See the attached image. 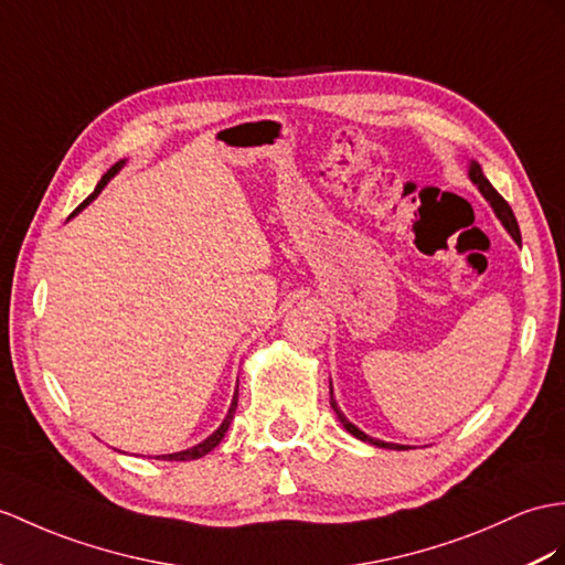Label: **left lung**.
I'll list each match as a JSON object with an SVG mask.
<instances>
[{
	"mask_svg": "<svg viewBox=\"0 0 565 565\" xmlns=\"http://www.w3.org/2000/svg\"><path fill=\"white\" fill-rule=\"evenodd\" d=\"M470 179H472V184H477V189L481 191V196H484V199L491 203L493 213H497V217L501 220L503 227L508 230V235H511V237L520 244V227H518V220H515V215H513V211H511V205H508V203H505V199L499 194V191L491 186V182H489V179L484 177V172H481L479 162H475V160L470 162ZM330 407L335 409V415H338L340 424L345 426V429H348L354 438H360V441H366V444H371V446H379V448H395V450H403V448H407V446H397V444L379 441V438H371L369 434H364V431L356 429V426H354L345 415H342V409L338 407L335 397H333V386H330Z\"/></svg>",
	"mask_w": 565,
	"mask_h": 565,
	"instance_id": "1",
	"label": "left lung"
}]
</instances>
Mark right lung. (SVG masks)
<instances>
[{"mask_svg": "<svg viewBox=\"0 0 565 565\" xmlns=\"http://www.w3.org/2000/svg\"><path fill=\"white\" fill-rule=\"evenodd\" d=\"M124 168V160H119V162H115L113 164V168H109L105 174H103V179H100V182H98V186H95V191H93V194L84 201V203H81L78 205V209L74 211V213H78V211H84L86 209V205L95 199V196H98L100 194V191L107 186V182H109V179H113L119 170ZM237 397H239V393L235 391V397H232V405H230V409H227V417L223 419V424H220L217 426V429L209 436V438H205V441H201L199 446H194V448H186V450H179V452H168V456H158V460L162 458V460H199V458H203L205 456V452H211L220 441H223V438H225V434H227V429H230V422L232 419H235V409H237Z\"/></svg>", "mask_w": 565, "mask_h": 565, "instance_id": "1", "label": "right lung"}]
</instances>
